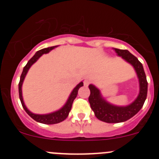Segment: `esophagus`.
<instances>
[{
    "instance_id": "1",
    "label": "esophagus",
    "mask_w": 159,
    "mask_h": 159,
    "mask_svg": "<svg viewBox=\"0 0 159 159\" xmlns=\"http://www.w3.org/2000/svg\"><path fill=\"white\" fill-rule=\"evenodd\" d=\"M90 82H91L90 79H89V78H85V79H84V86H89Z\"/></svg>"
}]
</instances>
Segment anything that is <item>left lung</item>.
<instances>
[{"instance_id": "8db88e82", "label": "left lung", "mask_w": 159, "mask_h": 159, "mask_svg": "<svg viewBox=\"0 0 159 159\" xmlns=\"http://www.w3.org/2000/svg\"><path fill=\"white\" fill-rule=\"evenodd\" d=\"M117 55L121 57L131 65L137 74L139 81V93L135 100L126 106H118L107 102L102 95L100 90L94 84H89L91 94L89 101L91 108L98 119L107 123L125 121L135 115L143 106L148 92V82L142 64L128 50L114 48Z\"/></svg>"}]
</instances>
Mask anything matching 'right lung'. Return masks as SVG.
Wrapping results in <instances>:
<instances>
[{"label":"right lung","instance_id":"1","mask_svg":"<svg viewBox=\"0 0 159 159\" xmlns=\"http://www.w3.org/2000/svg\"><path fill=\"white\" fill-rule=\"evenodd\" d=\"M57 46H53V47H49L47 48L41 49L40 51H37L35 53L34 55L28 61V62L27 63V65H25V67L24 68L23 71H22L21 75H20V82L18 84V90H19V98H20V102H21V105L23 106L24 109L25 110V111L28 113V115L29 116L31 117L34 120H35L36 121L40 123H42V124H46V125H53V124H57V123L61 122L64 120L66 119L67 117L68 116V114H69L70 109H71L72 104H73L74 100L75 99V98L77 97V94H78V89L81 87L83 86V81H81L78 85H76V87L73 89V91H71V93L70 94L69 97H68V100H67L66 103L65 104L62 108H61L60 109L56 111L51 112L49 114H45V115H39V114H34L32 113L28 109V108L25 105V102L23 100V96H22V84H23L24 80H25L26 75L28 74V70L30 69V67L32 66V65L35 63L38 59L40 58V57L43 55L44 54H47V53L50 52L51 50L55 48Z\"/></svg>","mask_w":159,"mask_h":159}]
</instances>
